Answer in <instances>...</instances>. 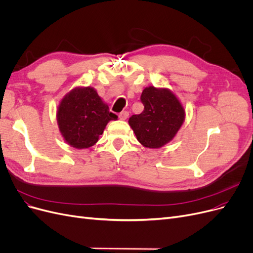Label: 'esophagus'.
I'll return each mask as SVG.
<instances>
[{"instance_id": "1", "label": "esophagus", "mask_w": 253, "mask_h": 253, "mask_svg": "<svg viewBox=\"0 0 253 253\" xmlns=\"http://www.w3.org/2000/svg\"><path fill=\"white\" fill-rule=\"evenodd\" d=\"M128 117H129V112H128V111H126V110L120 112V115H119V118H120L121 120H123V121H124V120H126Z\"/></svg>"}]
</instances>
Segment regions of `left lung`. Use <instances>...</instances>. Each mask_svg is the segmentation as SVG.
I'll list each match as a JSON object with an SVG mask.
<instances>
[{"label": "left lung", "instance_id": "1", "mask_svg": "<svg viewBox=\"0 0 253 253\" xmlns=\"http://www.w3.org/2000/svg\"><path fill=\"white\" fill-rule=\"evenodd\" d=\"M142 114L129 118L137 141L146 148L157 149L171 142L184 122L185 111L168 88L146 87L141 96Z\"/></svg>", "mask_w": 253, "mask_h": 253}]
</instances>
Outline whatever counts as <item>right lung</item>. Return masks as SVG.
<instances>
[{
  "instance_id": "add662e5",
  "label": "right lung",
  "mask_w": 253,
  "mask_h": 253,
  "mask_svg": "<svg viewBox=\"0 0 253 253\" xmlns=\"http://www.w3.org/2000/svg\"><path fill=\"white\" fill-rule=\"evenodd\" d=\"M117 119L90 86L72 89L60 101L57 110L59 131L64 141L76 149L95 145L108 122Z\"/></svg>"
}]
</instances>
